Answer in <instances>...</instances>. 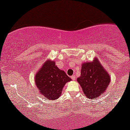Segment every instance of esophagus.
Instances as JSON below:
<instances>
[{
	"mask_svg": "<svg viewBox=\"0 0 130 130\" xmlns=\"http://www.w3.org/2000/svg\"><path fill=\"white\" fill-rule=\"evenodd\" d=\"M71 79H72V80H74L76 79V76L74 75H73L72 76H71Z\"/></svg>",
	"mask_w": 130,
	"mask_h": 130,
	"instance_id": "1",
	"label": "esophagus"
}]
</instances>
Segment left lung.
<instances>
[{
    "instance_id": "obj_1",
    "label": "left lung",
    "mask_w": 130,
    "mask_h": 130,
    "mask_svg": "<svg viewBox=\"0 0 130 130\" xmlns=\"http://www.w3.org/2000/svg\"><path fill=\"white\" fill-rule=\"evenodd\" d=\"M77 80L86 96L89 99L94 100L105 93L109 84L110 76L99 60L95 59L93 62L82 65L80 76Z\"/></svg>"
}]
</instances>
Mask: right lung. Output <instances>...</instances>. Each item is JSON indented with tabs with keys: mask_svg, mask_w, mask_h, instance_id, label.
Wrapping results in <instances>:
<instances>
[{
	"mask_svg": "<svg viewBox=\"0 0 130 130\" xmlns=\"http://www.w3.org/2000/svg\"><path fill=\"white\" fill-rule=\"evenodd\" d=\"M35 79L40 94L51 100L57 99L65 84L71 80L63 71L57 68L54 61H47L43 64Z\"/></svg>",
	"mask_w": 130,
	"mask_h": 130,
	"instance_id": "1",
	"label": "right lung"
}]
</instances>
